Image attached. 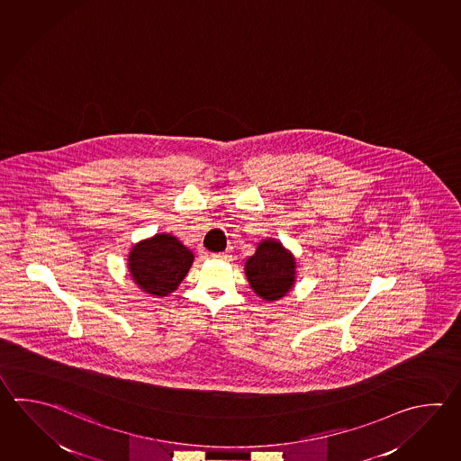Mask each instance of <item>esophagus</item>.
<instances>
[{
    "label": "esophagus",
    "instance_id": "34e87169",
    "mask_svg": "<svg viewBox=\"0 0 461 461\" xmlns=\"http://www.w3.org/2000/svg\"><path fill=\"white\" fill-rule=\"evenodd\" d=\"M213 258H215V259H230V254L228 253H216V254H213Z\"/></svg>",
    "mask_w": 461,
    "mask_h": 461
}]
</instances>
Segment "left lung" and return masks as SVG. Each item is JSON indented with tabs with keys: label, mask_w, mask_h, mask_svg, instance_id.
I'll use <instances>...</instances> for the list:
<instances>
[{
	"label": "left lung",
	"mask_w": 461,
	"mask_h": 461,
	"mask_svg": "<svg viewBox=\"0 0 461 461\" xmlns=\"http://www.w3.org/2000/svg\"><path fill=\"white\" fill-rule=\"evenodd\" d=\"M245 271L249 285L264 301L281 299L295 281L294 258L273 240L259 243L254 256L246 261Z\"/></svg>",
	"instance_id": "obj_1"
}]
</instances>
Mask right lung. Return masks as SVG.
<instances>
[{"label": "right lung", "mask_w": 461, "mask_h": 461, "mask_svg": "<svg viewBox=\"0 0 461 461\" xmlns=\"http://www.w3.org/2000/svg\"><path fill=\"white\" fill-rule=\"evenodd\" d=\"M194 263V254L176 236L156 235L134 246L130 254L132 279L142 291L167 295L177 289Z\"/></svg>", "instance_id": "obj_1"}]
</instances>
